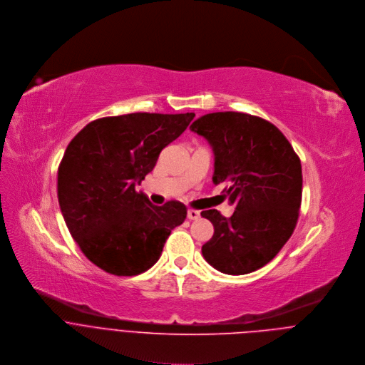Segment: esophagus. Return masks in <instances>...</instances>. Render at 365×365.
Here are the masks:
<instances>
[{
	"instance_id": "1",
	"label": "esophagus",
	"mask_w": 365,
	"mask_h": 365,
	"mask_svg": "<svg viewBox=\"0 0 365 365\" xmlns=\"http://www.w3.org/2000/svg\"><path fill=\"white\" fill-rule=\"evenodd\" d=\"M187 217H188V220H197V218L200 217V211L190 208V210L187 211Z\"/></svg>"
}]
</instances>
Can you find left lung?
I'll list each match as a JSON object with an SVG mask.
<instances>
[{"instance_id": "left-lung-1", "label": "left lung", "mask_w": 365, "mask_h": 365, "mask_svg": "<svg viewBox=\"0 0 365 365\" xmlns=\"http://www.w3.org/2000/svg\"><path fill=\"white\" fill-rule=\"evenodd\" d=\"M190 129L214 153L212 182L235 205L226 218L201 211L214 226L204 259L226 274H246L269 263L292 236L302 201V167L292 145L269 120L242 112L207 113Z\"/></svg>"}]
</instances>
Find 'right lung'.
Segmentation results:
<instances>
[{
	"label": "right lung",
	"instance_id": "add662e5",
	"mask_svg": "<svg viewBox=\"0 0 365 365\" xmlns=\"http://www.w3.org/2000/svg\"><path fill=\"white\" fill-rule=\"evenodd\" d=\"M194 116L138 112L101 118L67 145L57 171L60 210L71 237L102 270L116 276L148 270L171 230L184 223L182 202L154 205L135 187Z\"/></svg>",
	"mask_w": 365,
	"mask_h": 365
}]
</instances>
